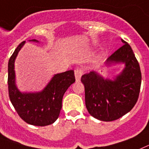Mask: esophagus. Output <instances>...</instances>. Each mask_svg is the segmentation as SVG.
<instances>
[{
    "label": "esophagus",
    "instance_id": "obj_1",
    "mask_svg": "<svg viewBox=\"0 0 149 149\" xmlns=\"http://www.w3.org/2000/svg\"><path fill=\"white\" fill-rule=\"evenodd\" d=\"M74 73H75V77H76V82H79L80 79H81V76H82V73H83V70H82L81 68L76 67L74 70Z\"/></svg>",
    "mask_w": 149,
    "mask_h": 149
}]
</instances>
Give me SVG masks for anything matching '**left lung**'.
I'll return each mask as SVG.
<instances>
[{"label": "left lung", "mask_w": 149, "mask_h": 149, "mask_svg": "<svg viewBox=\"0 0 149 149\" xmlns=\"http://www.w3.org/2000/svg\"><path fill=\"white\" fill-rule=\"evenodd\" d=\"M124 45L109 57L106 64L123 62L125 68L116 79H104L91 71L82 76L85 86V106L89 114L103 121L118 119L131 110L139 97L141 74L139 62L131 47Z\"/></svg>", "instance_id": "obj_1"}]
</instances>
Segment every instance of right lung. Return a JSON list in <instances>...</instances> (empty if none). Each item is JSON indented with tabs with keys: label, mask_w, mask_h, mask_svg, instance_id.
Masks as SVG:
<instances>
[{
	"label": "right lung",
	"mask_w": 149,
	"mask_h": 149,
	"mask_svg": "<svg viewBox=\"0 0 149 149\" xmlns=\"http://www.w3.org/2000/svg\"><path fill=\"white\" fill-rule=\"evenodd\" d=\"M24 43L23 41L19 44L9 60L7 82L10 101L21 118L29 125L41 127L52 125L58 118L64 93L76 81L74 71L56 74L41 92L21 93L15 85L14 61Z\"/></svg>",
	"instance_id": "right-lung-1"
}]
</instances>
